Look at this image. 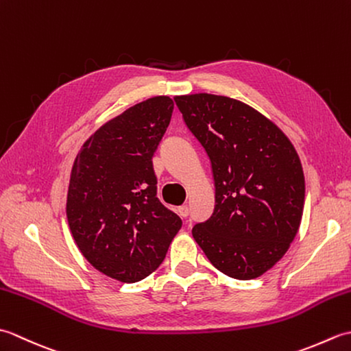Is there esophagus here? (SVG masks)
I'll list each match as a JSON object with an SVG mask.
<instances>
[{
  "mask_svg": "<svg viewBox=\"0 0 351 351\" xmlns=\"http://www.w3.org/2000/svg\"><path fill=\"white\" fill-rule=\"evenodd\" d=\"M178 214H180L182 219H185L190 214V208L187 205H182V206L178 208Z\"/></svg>",
  "mask_w": 351,
  "mask_h": 351,
  "instance_id": "obj_1",
  "label": "esophagus"
}]
</instances>
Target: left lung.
I'll list each match as a JSON object with an SVG mask.
<instances>
[{
	"mask_svg": "<svg viewBox=\"0 0 351 351\" xmlns=\"http://www.w3.org/2000/svg\"><path fill=\"white\" fill-rule=\"evenodd\" d=\"M175 102L210 156L215 206L193 228L210 263L234 279L259 278L300 228L304 176L289 138L259 111L228 96L195 93Z\"/></svg>",
	"mask_w": 351,
	"mask_h": 351,
	"instance_id": "obj_1",
	"label": "left lung"
}]
</instances>
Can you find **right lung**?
Instances as JSON below:
<instances>
[{"instance_id":"add662e5","label":"right lung","mask_w":351,"mask_h":351,"mask_svg":"<svg viewBox=\"0 0 351 351\" xmlns=\"http://www.w3.org/2000/svg\"><path fill=\"white\" fill-rule=\"evenodd\" d=\"M173 101L154 96L104 123L73 161L66 215L80 252L108 278L134 283L155 271L182 220L156 197L152 156Z\"/></svg>"}]
</instances>
